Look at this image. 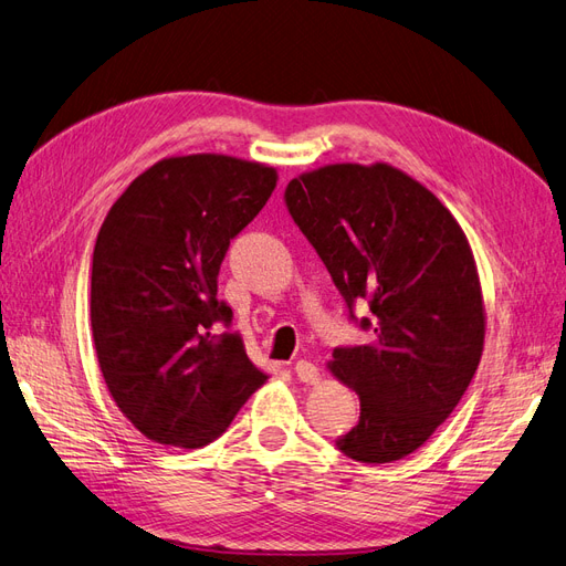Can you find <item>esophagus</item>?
Segmentation results:
<instances>
[{"instance_id":"esophagus-1","label":"esophagus","mask_w":566,"mask_h":566,"mask_svg":"<svg viewBox=\"0 0 566 566\" xmlns=\"http://www.w3.org/2000/svg\"><path fill=\"white\" fill-rule=\"evenodd\" d=\"M295 375L306 385H316L318 378H321L318 366L312 364V361H306V358H300V361L295 364Z\"/></svg>"}]
</instances>
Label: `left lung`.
Masks as SVG:
<instances>
[{"mask_svg": "<svg viewBox=\"0 0 566 566\" xmlns=\"http://www.w3.org/2000/svg\"><path fill=\"white\" fill-rule=\"evenodd\" d=\"M285 205L328 269L368 345L328 364L361 399L335 443L361 462L413 453L470 387L484 349V302L465 233L434 193L401 169L328 165L293 179ZM374 316L358 322L356 301Z\"/></svg>", "mask_w": 566, "mask_h": 566, "instance_id": "left-lung-1", "label": "left lung"}]
</instances>
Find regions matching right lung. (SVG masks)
<instances>
[{
	"label": "right lung",
	"mask_w": 566,
	"mask_h": 566,
	"mask_svg": "<svg viewBox=\"0 0 566 566\" xmlns=\"http://www.w3.org/2000/svg\"><path fill=\"white\" fill-rule=\"evenodd\" d=\"M276 169L214 153L165 158L136 177L98 231L92 335L125 418L150 441L200 449L227 432L269 375L217 300L233 238L260 214Z\"/></svg>",
	"instance_id": "right-lung-1"
}]
</instances>
